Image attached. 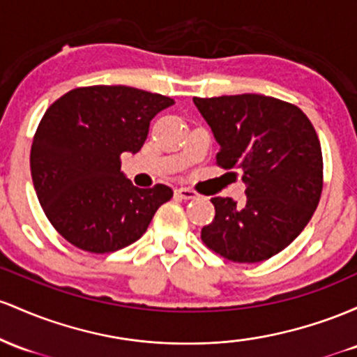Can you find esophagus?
Instances as JSON below:
<instances>
[{
  "instance_id": "1",
  "label": "esophagus",
  "mask_w": 357,
  "mask_h": 357,
  "mask_svg": "<svg viewBox=\"0 0 357 357\" xmlns=\"http://www.w3.org/2000/svg\"><path fill=\"white\" fill-rule=\"evenodd\" d=\"M175 197H178L182 200H192V199H197L199 195L195 194L194 190L183 189V187H180V189H175Z\"/></svg>"
}]
</instances>
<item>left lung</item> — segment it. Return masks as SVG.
<instances>
[{
  "label": "left lung",
  "instance_id": "1",
  "mask_svg": "<svg viewBox=\"0 0 357 357\" xmlns=\"http://www.w3.org/2000/svg\"><path fill=\"white\" fill-rule=\"evenodd\" d=\"M221 150L218 165L239 168L246 200L214 197L215 218L200 238L236 263L271 258L294 241L322 194V150L294 104L261 94L194 98Z\"/></svg>",
  "mask_w": 357,
  "mask_h": 357
}]
</instances>
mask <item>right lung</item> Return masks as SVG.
<instances>
[{"instance_id":"add662e5","label":"right lung","mask_w":357,"mask_h":357,"mask_svg":"<svg viewBox=\"0 0 357 357\" xmlns=\"http://www.w3.org/2000/svg\"><path fill=\"white\" fill-rule=\"evenodd\" d=\"M174 99L128 86L69 91L43 114L30 168L43 212L62 238L89 253L135 243L174 190L138 189L121 172V153H136L150 121Z\"/></svg>"}]
</instances>
